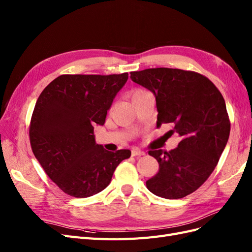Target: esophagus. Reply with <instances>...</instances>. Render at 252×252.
<instances>
[{"mask_svg":"<svg viewBox=\"0 0 252 252\" xmlns=\"http://www.w3.org/2000/svg\"><path fill=\"white\" fill-rule=\"evenodd\" d=\"M145 154V152L139 148H133L131 150V156L132 157H138V156H143Z\"/></svg>","mask_w":252,"mask_h":252,"instance_id":"1","label":"esophagus"}]
</instances>
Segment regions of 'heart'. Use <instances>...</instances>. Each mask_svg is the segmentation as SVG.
<instances>
[{
  "mask_svg": "<svg viewBox=\"0 0 252 252\" xmlns=\"http://www.w3.org/2000/svg\"><path fill=\"white\" fill-rule=\"evenodd\" d=\"M145 91H146V90H144V89H134L132 93H131V97H133L135 95H139V94L145 93Z\"/></svg>",
  "mask_w": 252,
  "mask_h": 252,
  "instance_id": "heart-1",
  "label": "heart"
}]
</instances>
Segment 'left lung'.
Instances as JSON below:
<instances>
[{
  "label": "left lung",
  "mask_w": 252,
  "mask_h": 252,
  "mask_svg": "<svg viewBox=\"0 0 252 252\" xmlns=\"http://www.w3.org/2000/svg\"><path fill=\"white\" fill-rule=\"evenodd\" d=\"M131 80L156 95L157 126L172 123L182 138L170 151L148 154L158 171L146 182L154 194L181 199L200 188L215 170L228 142L230 121L225 100L208 78L175 68H149L130 72Z\"/></svg>",
  "instance_id": "1"
}]
</instances>
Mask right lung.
I'll return each instance as SVG.
<instances>
[{
    "label": "right lung",
    "instance_id": "right-lung-1",
    "mask_svg": "<svg viewBox=\"0 0 252 252\" xmlns=\"http://www.w3.org/2000/svg\"><path fill=\"white\" fill-rule=\"evenodd\" d=\"M128 73L62 74L45 87L29 125L34 157L68 195L88 197L109 185L118 165L131 151H107L95 144L94 128L104 125Z\"/></svg>",
    "mask_w": 252,
    "mask_h": 252
}]
</instances>
